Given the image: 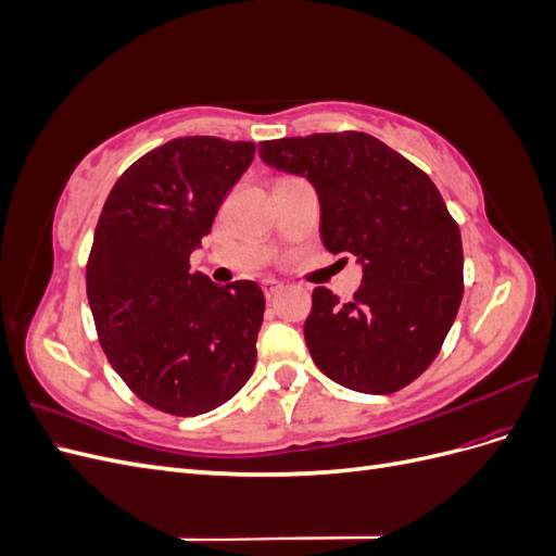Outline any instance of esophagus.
Instances as JSON below:
<instances>
[{
    "instance_id": "esophagus-1",
    "label": "esophagus",
    "mask_w": 556,
    "mask_h": 556,
    "mask_svg": "<svg viewBox=\"0 0 556 556\" xmlns=\"http://www.w3.org/2000/svg\"><path fill=\"white\" fill-rule=\"evenodd\" d=\"M262 290H264V294L271 299V296H276L280 290H282V282L280 280H276V278H264L262 280Z\"/></svg>"
}]
</instances>
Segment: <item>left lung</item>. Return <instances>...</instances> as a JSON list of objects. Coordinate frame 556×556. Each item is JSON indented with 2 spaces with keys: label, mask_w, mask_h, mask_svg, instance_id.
Masks as SVG:
<instances>
[{
  "label": "left lung",
  "mask_w": 556,
  "mask_h": 556,
  "mask_svg": "<svg viewBox=\"0 0 556 556\" xmlns=\"http://www.w3.org/2000/svg\"><path fill=\"white\" fill-rule=\"evenodd\" d=\"M260 157L313 182L325 248L362 264L352 301L315 288L304 325L313 362L362 394L410 384L441 352L464 296L462 233L439 188L364 131L262 141Z\"/></svg>",
  "instance_id": "1"
}]
</instances>
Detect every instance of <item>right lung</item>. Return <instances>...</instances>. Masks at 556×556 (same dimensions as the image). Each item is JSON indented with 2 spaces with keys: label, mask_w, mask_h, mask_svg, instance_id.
Returning a JSON list of instances; mask_svg holds the SVG:
<instances>
[{
  "label": "right lung",
  "mask_w": 556,
  "mask_h": 556,
  "mask_svg": "<svg viewBox=\"0 0 556 556\" xmlns=\"http://www.w3.org/2000/svg\"><path fill=\"white\" fill-rule=\"evenodd\" d=\"M255 143L182 137L117 178L88 257V301L115 374L148 406L192 417L223 406L252 376L264 294L190 274Z\"/></svg>",
  "instance_id": "1"
}]
</instances>
